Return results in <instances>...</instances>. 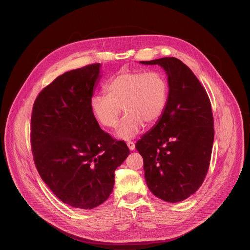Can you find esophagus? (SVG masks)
Wrapping results in <instances>:
<instances>
[{
	"mask_svg": "<svg viewBox=\"0 0 250 250\" xmlns=\"http://www.w3.org/2000/svg\"><path fill=\"white\" fill-rule=\"evenodd\" d=\"M127 146H128V148H129L131 151H133L134 149H135V143L132 142V141L127 142Z\"/></svg>",
	"mask_w": 250,
	"mask_h": 250,
	"instance_id": "1",
	"label": "esophagus"
}]
</instances>
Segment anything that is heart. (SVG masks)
I'll use <instances>...</instances> for the list:
<instances>
[{
	"label": "heart",
	"mask_w": 250,
	"mask_h": 250,
	"mask_svg": "<svg viewBox=\"0 0 250 250\" xmlns=\"http://www.w3.org/2000/svg\"><path fill=\"white\" fill-rule=\"evenodd\" d=\"M105 90L107 95L91 97V113L100 125L112 129L117 126L123 108L126 115L116 136L124 140L135 137L144 123H156L168 102V82L158 71H121L106 84Z\"/></svg>",
	"instance_id": "b5f03b06"
}]
</instances>
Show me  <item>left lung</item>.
<instances>
[{
  "mask_svg": "<svg viewBox=\"0 0 250 250\" xmlns=\"http://www.w3.org/2000/svg\"><path fill=\"white\" fill-rule=\"evenodd\" d=\"M140 63L162 67L169 86L163 115L135 146L143 157L145 181L158 198L183 201L198 190L209 168L214 140L210 100L179 59L165 57Z\"/></svg>",
  "mask_w": 250,
  "mask_h": 250,
  "instance_id": "obj_1",
  "label": "left lung"
}]
</instances>
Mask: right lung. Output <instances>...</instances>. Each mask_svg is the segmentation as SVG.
<instances>
[{
    "mask_svg": "<svg viewBox=\"0 0 250 250\" xmlns=\"http://www.w3.org/2000/svg\"><path fill=\"white\" fill-rule=\"evenodd\" d=\"M101 64L64 73L45 87L33 106L31 144L43 181L64 203L92 209L113 191L114 172L130 151L93 117L90 99Z\"/></svg>",
    "mask_w": 250,
    "mask_h": 250,
    "instance_id": "obj_1",
    "label": "right lung"
}]
</instances>
